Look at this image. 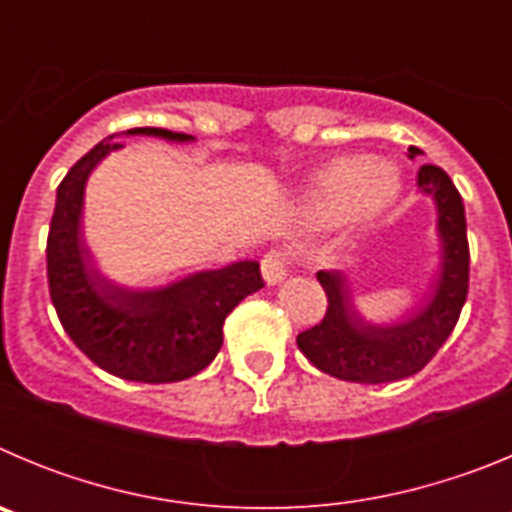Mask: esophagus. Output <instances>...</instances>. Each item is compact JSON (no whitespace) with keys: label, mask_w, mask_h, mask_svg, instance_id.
I'll return each instance as SVG.
<instances>
[{"label":"esophagus","mask_w":512,"mask_h":512,"mask_svg":"<svg viewBox=\"0 0 512 512\" xmlns=\"http://www.w3.org/2000/svg\"><path fill=\"white\" fill-rule=\"evenodd\" d=\"M289 264H292V253L284 251V248H271L261 259V274L269 284H277L287 277Z\"/></svg>","instance_id":"1"}]
</instances>
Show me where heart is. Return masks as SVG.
<instances>
[{
  "label": "heart",
  "instance_id": "b5f03b06",
  "mask_svg": "<svg viewBox=\"0 0 512 512\" xmlns=\"http://www.w3.org/2000/svg\"><path fill=\"white\" fill-rule=\"evenodd\" d=\"M400 194V174L382 158L343 156L315 171L307 189V212L318 223L372 220Z\"/></svg>",
  "mask_w": 512,
  "mask_h": 512
}]
</instances>
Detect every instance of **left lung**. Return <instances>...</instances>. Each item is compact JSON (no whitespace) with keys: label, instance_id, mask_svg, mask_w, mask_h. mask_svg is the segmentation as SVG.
Wrapping results in <instances>:
<instances>
[{"label":"left lung","instance_id":"8db88e82","mask_svg":"<svg viewBox=\"0 0 512 512\" xmlns=\"http://www.w3.org/2000/svg\"><path fill=\"white\" fill-rule=\"evenodd\" d=\"M410 158L418 148L410 146ZM418 187L431 194L438 207L443 264L433 300L425 310L400 325L366 323L351 305L348 284L341 271H318L328 297L323 320L297 336V346L312 366L330 377L359 384H384L413 377L451 336L469 292L467 215L459 189L449 174L425 164L418 171Z\"/></svg>","mask_w":512,"mask_h":512}]
</instances>
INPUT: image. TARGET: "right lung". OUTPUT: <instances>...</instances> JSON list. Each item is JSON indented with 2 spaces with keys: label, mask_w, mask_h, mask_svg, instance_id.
<instances>
[{
  "label": "right lung",
  "mask_w": 512,
  "mask_h": 512,
  "mask_svg": "<svg viewBox=\"0 0 512 512\" xmlns=\"http://www.w3.org/2000/svg\"><path fill=\"white\" fill-rule=\"evenodd\" d=\"M128 135L192 140L164 128H133ZM117 148V140L97 143L58 184L45 246L51 300L63 330L99 369L130 382H182L215 359L225 318L264 287V279L256 261H238L153 292H128L107 282L81 241L79 223L87 176Z\"/></svg>",
  "instance_id": "add662e5"
}]
</instances>
